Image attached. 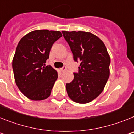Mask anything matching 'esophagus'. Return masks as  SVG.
<instances>
[{
    "label": "esophagus",
    "mask_w": 134,
    "mask_h": 134,
    "mask_svg": "<svg viewBox=\"0 0 134 134\" xmlns=\"http://www.w3.org/2000/svg\"><path fill=\"white\" fill-rule=\"evenodd\" d=\"M66 66H64L63 67H62V68H61V70H62V72H64L65 70H66Z\"/></svg>",
    "instance_id": "obj_1"
}]
</instances>
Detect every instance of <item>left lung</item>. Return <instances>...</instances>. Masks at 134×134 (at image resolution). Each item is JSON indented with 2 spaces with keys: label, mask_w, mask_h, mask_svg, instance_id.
I'll list each match as a JSON object with an SVG mask.
<instances>
[{
  "label": "left lung",
  "mask_w": 134,
  "mask_h": 134,
  "mask_svg": "<svg viewBox=\"0 0 134 134\" xmlns=\"http://www.w3.org/2000/svg\"><path fill=\"white\" fill-rule=\"evenodd\" d=\"M75 62H80L74 79L66 84L70 98L87 103L100 93L109 77L110 57L105 44L94 34L85 31H62Z\"/></svg>",
  "instance_id": "1"
}]
</instances>
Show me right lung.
<instances>
[{"label": "right lung", "instance_id": "obj_1", "mask_svg": "<svg viewBox=\"0 0 134 134\" xmlns=\"http://www.w3.org/2000/svg\"><path fill=\"white\" fill-rule=\"evenodd\" d=\"M61 32L35 30L21 38L13 60L15 82L21 92L31 100H41L50 95L58 73L46 66L49 52Z\"/></svg>", "mask_w": 134, "mask_h": 134}]
</instances>
